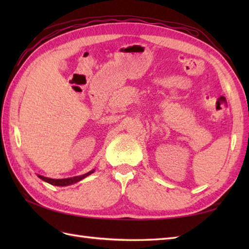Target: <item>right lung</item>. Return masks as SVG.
<instances>
[{
    "label": "right lung",
    "mask_w": 249,
    "mask_h": 249,
    "mask_svg": "<svg viewBox=\"0 0 249 249\" xmlns=\"http://www.w3.org/2000/svg\"><path fill=\"white\" fill-rule=\"evenodd\" d=\"M94 170L89 171L86 174H83V176H79V177H73V178H46V177H43V176H39L38 174V178L43 179V181L49 183L51 185H54V186H67V185H71V184H75L79 181H81L82 178H87L88 176H89V174L93 173Z\"/></svg>",
    "instance_id": "right-lung-1"
}]
</instances>
